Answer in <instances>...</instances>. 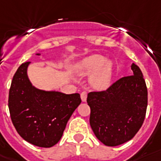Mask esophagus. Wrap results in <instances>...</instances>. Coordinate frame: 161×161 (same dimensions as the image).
Here are the masks:
<instances>
[{"mask_svg": "<svg viewBox=\"0 0 161 161\" xmlns=\"http://www.w3.org/2000/svg\"><path fill=\"white\" fill-rule=\"evenodd\" d=\"M80 98H81V101L83 103H85L86 101L87 98V93L86 92H81V94H80Z\"/></svg>", "mask_w": 161, "mask_h": 161, "instance_id": "1", "label": "esophagus"}]
</instances>
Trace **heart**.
<instances>
[{"label":"heart","mask_w":161,"mask_h":161,"mask_svg":"<svg viewBox=\"0 0 161 161\" xmlns=\"http://www.w3.org/2000/svg\"><path fill=\"white\" fill-rule=\"evenodd\" d=\"M75 70L81 75H92L91 83L97 90H105L110 86L113 76V64L100 54L84 58L75 65Z\"/></svg>","instance_id":"obj_1"}]
</instances>
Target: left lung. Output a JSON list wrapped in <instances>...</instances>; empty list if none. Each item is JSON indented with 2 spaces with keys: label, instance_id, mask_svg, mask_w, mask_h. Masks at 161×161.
I'll return each instance as SVG.
<instances>
[{
  "label": "left lung",
  "instance_id": "1",
  "mask_svg": "<svg viewBox=\"0 0 161 161\" xmlns=\"http://www.w3.org/2000/svg\"><path fill=\"white\" fill-rule=\"evenodd\" d=\"M133 75L123 77L107 91L90 92V125L96 137L107 146L129 141L144 123L148 92L141 70L132 63Z\"/></svg>",
  "mask_w": 161,
  "mask_h": 161
}]
</instances>
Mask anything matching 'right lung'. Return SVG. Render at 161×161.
<instances>
[{"mask_svg":"<svg viewBox=\"0 0 161 161\" xmlns=\"http://www.w3.org/2000/svg\"><path fill=\"white\" fill-rule=\"evenodd\" d=\"M29 64H22L13 76L8 99L10 115L24 140L49 148L60 140L67 122L81 100L79 93L64 94L33 86L27 75Z\"/></svg>","mask_w":161,"mask_h":161,"instance_id":"1","label":"right lung"}]
</instances>
